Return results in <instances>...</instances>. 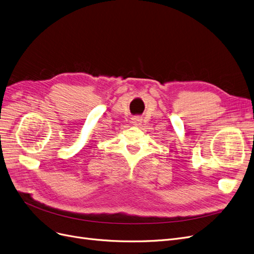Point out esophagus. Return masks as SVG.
Listing matches in <instances>:
<instances>
[{
  "instance_id": "1",
  "label": "esophagus",
  "mask_w": 254,
  "mask_h": 254,
  "mask_svg": "<svg viewBox=\"0 0 254 254\" xmlns=\"http://www.w3.org/2000/svg\"><path fill=\"white\" fill-rule=\"evenodd\" d=\"M141 120H142L141 118L138 117V116H136V117H134V118H133V121H132V122H133L134 125H136V126H137V125H140V122H141Z\"/></svg>"
}]
</instances>
